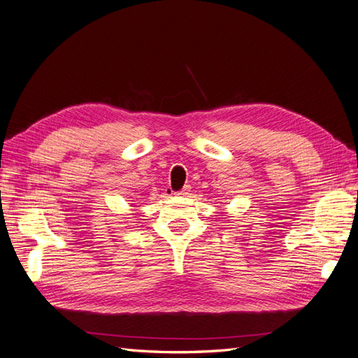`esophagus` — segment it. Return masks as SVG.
Wrapping results in <instances>:
<instances>
[{
  "label": "esophagus",
  "mask_w": 358,
  "mask_h": 358,
  "mask_svg": "<svg viewBox=\"0 0 358 358\" xmlns=\"http://www.w3.org/2000/svg\"><path fill=\"white\" fill-rule=\"evenodd\" d=\"M189 191H191V187L189 185H185V187H183L180 191H178L176 194H178V196H182V197H185V196H188V194H189Z\"/></svg>",
  "instance_id": "1"
}]
</instances>
